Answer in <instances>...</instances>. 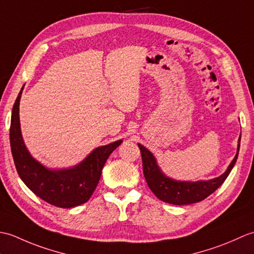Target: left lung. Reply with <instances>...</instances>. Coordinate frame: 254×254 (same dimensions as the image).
<instances>
[{"mask_svg":"<svg viewBox=\"0 0 254 254\" xmlns=\"http://www.w3.org/2000/svg\"><path fill=\"white\" fill-rule=\"evenodd\" d=\"M238 142V149H237L235 158L228 166L227 170L222 176L207 181L195 182L178 181L167 177L160 170L154 155L146 147H144L143 145L138 144L142 155L144 177L146 179L149 189L153 191L155 195L166 203H170L174 205H187L201 202L223 185L226 178L230 174L231 169L234 168L237 158H238L240 137Z\"/></svg>","mask_w":254,"mask_h":254,"instance_id":"1","label":"left lung"}]
</instances>
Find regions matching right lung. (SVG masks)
Listing matches in <instances>:
<instances>
[{"label": "right lung", "mask_w": 254, "mask_h": 254, "mask_svg": "<svg viewBox=\"0 0 254 254\" xmlns=\"http://www.w3.org/2000/svg\"><path fill=\"white\" fill-rule=\"evenodd\" d=\"M20 89L10 119L9 142L18 176L37 196L58 207L69 208L86 203L98 185L101 170L122 139L95 148L82 163L67 169L52 170L37 161L25 146L19 123Z\"/></svg>", "instance_id": "1"}]
</instances>
